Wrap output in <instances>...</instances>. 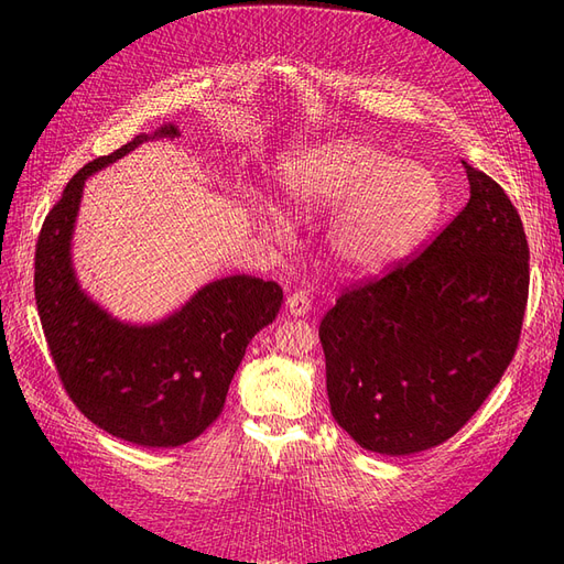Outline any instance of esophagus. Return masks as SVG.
Returning a JSON list of instances; mask_svg holds the SVG:
<instances>
[{
	"label": "esophagus",
	"instance_id": "esophagus-1",
	"mask_svg": "<svg viewBox=\"0 0 564 564\" xmlns=\"http://www.w3.org/2000/svg\"><path fill=\"white\" fill-rule=\"evenodd\" d=\"M284 305H286V313H289V315H294V317L308 315V313H311V308H313L311 296L305 294V292H294V294H289Z\"/></svg>",
	"mask_w": 564,
	"mask_h": 564
}]
</instances>
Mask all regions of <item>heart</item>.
I'll return each mask as SVG.
<instances>
[{"mask_svg":"<svg viewBox=\"0 0 564 564\" xmlns=\"http://www.w3.org/2000/svg\"><path fill=\"white\" fill-rule=\"evenodd\" d=\"M282 193L301 216H336L329 251L348 272H377L414 251L442 209L431 169L400 162L365 141H338L282 166ZM261 228L284 235V218L256 209Z\"/></svg>","mask_w":564,"mask_h":564,"instance_id":"b5f03b06","label":"heart"}]
</instances>
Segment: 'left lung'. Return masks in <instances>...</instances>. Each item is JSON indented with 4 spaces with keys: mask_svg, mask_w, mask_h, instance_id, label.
Wrapping results in <instances>:
<instances>
[{
    "mask_svg": "<svg viewBox=\"0 0 564 564\" xmlns=\"http://www.w3.org/2000/svg\"><path fill=\"white\" fill-rule=\"evenodd\" d=\"M470 199L421 253L346 289L319 324L332 416L406 456L447 442L513 360L529 247L503 187L466 164Z\"/></svg>",
    "mask_w": 564,
    "mask_h": 564,
    "instance_id": "obj_1",
    "label": "left lung"
}]
</instances>
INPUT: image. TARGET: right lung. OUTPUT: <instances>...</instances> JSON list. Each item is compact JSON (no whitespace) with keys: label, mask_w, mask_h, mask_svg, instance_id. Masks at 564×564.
I'll list each match as a JSON object with an SVG mask.
<instances>
[{"label":"right lung","mask_w":564,"mask_h":564,"mask_svg":"<svg viewBox=\"0 0 564 564\" xmlns=\"http://www.w3.org/2000/svg\"><path fill=\"white\" fill-rule=\"evenodd\" d=\"M176 133L164 124L82 166L44 218L35 251L37 313L65 392L98 429L141 447H178L209 429L249 340L282 305L280 284L251 275L204 284L155 324L119 322L84 294L70 251L84 181Z\"/></svg>","instance_id":"obj_1"}]
</instances>
